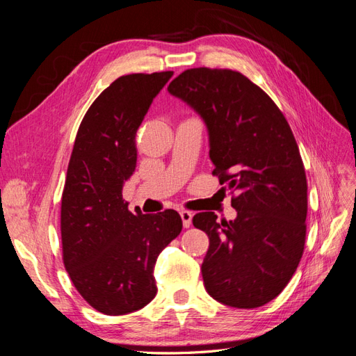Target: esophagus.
<instances>
[{
  "mask_svg": "<svg viewBox=\"0 0 356 356\" xmlns=\"http://www.w3.org/2000/svg\"><path fill=\"white\" fill-rule=\"evenodd\" d=\"M179 215H181V218H182V225H184V229H188L190 225H191L193 213L190 211H181Z\"/></svg>",
  "mask_w": 356,
  "mask_h": 356,
  "instance_id": "obj_1",
  "label": "esophagus"
}]
</instances>
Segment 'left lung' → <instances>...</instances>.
Returning <instances> with one entry per match:
<instances>
[{"label":"left lung","instance_id":"8db88e82","mask_svg":"<svg viewBox=\"0 0 356 356\" xmlns=\"http://www.w3.org/2000/svg\"><path fill=\"white\" fill-rule=\"evenodd\" d=\"M168 90L207 123L212 175L238 211L233 221L193 217L209 238L204 288L222 305L260 307L282 293L305 251L307 181L293 131L270 96L238 71L186 70Z\"/></svg>","mask_w":356,"mask_h":356}]
</instances>
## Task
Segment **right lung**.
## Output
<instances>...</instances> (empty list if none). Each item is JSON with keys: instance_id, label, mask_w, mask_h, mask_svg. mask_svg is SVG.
<instances>
[{"instance_id": "right-lung-1", "label": "right lung", "mask_w": 356, "mask_h": 356, "mask_svg": "<svg viewBox=\"0 0 356 356\" xmlns=\"http://www.w3.org/2000/svg\"><path fill=\"white\" fill-rule=\"evenodd\" d=\"M174 71L129 74L93 101L80 123L62 191V260L80 296L101 314L126 315L156 297L159 254L182 230L179 213L127 209L135 136Z\"/></svg>"}]
</instances>
